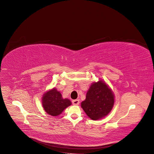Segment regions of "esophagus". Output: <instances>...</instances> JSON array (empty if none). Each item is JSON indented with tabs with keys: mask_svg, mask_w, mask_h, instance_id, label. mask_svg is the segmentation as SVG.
Here are the masks:
<instances>
[{
	"mask_svg": "<svg viewBox=\"0 0 154 154\" xmlns=\"http://www.w3.org/2000/svg\"><path fill=\"white\" fill-rule=\"evenodd\" d=\"M80 103V100L79 99H75V100H72V103L73 105H74V106H77Z\"/></svg>",
	"mask_w": 154,
	"mask_h": 154,
	"instance_id": "esophagus-1",
	"label": "esophagus"
}]
</instances>
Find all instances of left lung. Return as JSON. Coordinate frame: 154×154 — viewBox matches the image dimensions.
Here are the masks:
<instances>
[{
	"label": "left lung",
	"mask_w": 154,
	"mask_h": 154,
	"mask_svg": "<svg viewBox=\"0 0 154 154\" xmlns=\"http://www.w3.org/2000/svg\"><path fill=\"white\" fill-rule=\"evenodd\" d=\"M115 97L110 87L103 80L94 82L88 88L81 107L87 116L93 120L107 116L114 107Z\"/></svg>",
	"instance_id": "1"
}]
</instances>
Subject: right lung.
Here are the masks:
<instances>
[{"instance_id":"obj_1","label":"right lung","mask_w":154,"mask_h":154,"mask_svg":"<svg viewBox=\"0 0 154 154\" xmlns=\"http://www.w3.org/2000/svg\"><path fill=\"white\" fill-rule=\"evenodd\" d=\"M42 103L44 110L48 115L56 117L72 104L68 99H63L62 94L56 88L47 91L43 94Z\"/></svg>"}]
</instances>
